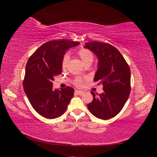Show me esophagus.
Instances as JSON below:
<instances>
[{"label": "esophagus", "mask_w": 157, "mask_h": 157, "mask_svg": "<svg viewBox=\"0 0 157 157\" xmlns=\"http://www.w3.org/2000/svg\"><path fill=\"white\" fill-rule=\"evenodd\" d=\"M75 93H76L77 94L80 95V96H81V95H83V94H84V91H82V90H75Z\"/></svg>", "instance_id": "esophagus-1"}]
</instances>
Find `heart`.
<instances>
[{
    "mask_svg": "<svg viewBox=\"0 0 157 157\" xmlns=\"http://www.w3.org/2000/svg\"><path fill=\"white\" fill-rule=\"evenodd\" d=\"M78 55L79 58L82 60V61L84 63V64H86L87 63H92L93 60H94V55L93 53L88 49L86 48H82L78 51ZM69 59V54H66L63 60V68L65 69L67 67L68 61ZM83 81V78H76L75 83L76 85L80 86L82 84V82Z\"/></svg>",
    "mask_w": 157,
    "mask_h": 157,
    "instance_id": "b5f03b06",
    "label": "heart"
}]
</instances>
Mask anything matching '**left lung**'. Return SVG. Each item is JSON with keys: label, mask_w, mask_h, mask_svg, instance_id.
Returning a JSON list of instances; mask_svg holds the SVG:
<instances>
[{"label": "left lung", "mask_w": 157, "mask_h": 157, "mask_svg": "<svg viewBox=\"0 0 157 157\" xmlns=\"http://www.w3.org/2000/svg\"><path fill=\"white\" fill-rule=\"evenodd\" d=\"M84 48L95 54L98 60L94 81L103 85L101 94L91 92L93 101L88 105L96 117L109 119L121 111L129 98L131 86L129 67L122 55L114 46L100 42H90Z\"/></svg>", "instance_id": "left-lung-1"}]
</instances>
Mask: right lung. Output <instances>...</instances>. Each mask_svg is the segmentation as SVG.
<instances>
[{
    "mask_svg": "<svg viewBox=\"0 0 157 157\" xmlns=\"http://www.w3.org/2000/svg\"><path fill=\"white\" fill-rule=\"evenodd\" d=\"M79 42L67 40L44 43L29 57L25 67L23 90L32 107L47 119L59 117L66 111L74 89L52 88L54 78L61 74L64 55Z\"/></svg>",
    "mask_w": 157,
    "mask_h": 157,
    "instance_id": "obj_1",
    "label": "right lung"
}]
</instances>
